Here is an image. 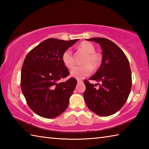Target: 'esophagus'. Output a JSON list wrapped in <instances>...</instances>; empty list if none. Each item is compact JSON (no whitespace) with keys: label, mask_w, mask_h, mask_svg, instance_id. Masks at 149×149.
<instances>
[{"label":"esophagus","mask_w":149,"mask_h":149,"mask_svg":"<svg viewBox=\"0 0 149 149\" xmlns=\"http://www.w3.org/2000/svg\"><path fill=\"white\" fill-rule=\"evenodd\" d=\"M77 83H82L83 82V81H82L81 79H78L77 80Z\"/></svg>","instance_id":"1"}]
</instances>
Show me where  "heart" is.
<instances>
[{
  "instance_id": "1",
  "label": "heart",
  "mask_w": 149,
  "mask_h": 149,
  "mask_svg": "<svg viewBox=\"0 0 149 149\" xmlns=\"http://www.w3.org/2000/svg\"><path fill=\"white\" fill-rule=\"evenodd\" d=\"M79 51L86 54L81 66H75L71 70V76L77 79H82L89 75L93 68H99L102 63V56L99 52H95V48L92 43L88 42H81L78 46ZM63 64L68 68H72L75 65V58L72 50H65L61 56Z\"/></svg>"
}]
</instances>
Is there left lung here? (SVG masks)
Instances as JSON below:
<instances>
[{"instance_id": "obj_1", "label": "left lung", "mask_w": 149, "mask_h": 149, "mask_svg": "<svg viewBox=\"0 0 149 149\" xmlns=\"http://www.w3.org/2000/svg\"><path fill=\"white\" fill-rule=\"evenodd\" d=\"M87 40L99 43L102 48V63L89 79L102 84L96 89L95 84L84 81L85 102L88 108L98 115H113L125 104L131 91L132 77L129 60L122 50L108 39L92 38Z\"/></svg>"}]
</instances>
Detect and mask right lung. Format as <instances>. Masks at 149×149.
Returning a JSON list of instances; mask_svg holds the SVG:
<instances>
[{
  "mask_svg": "<svg viewBox=\"0 0 149 149\" xmlns=\"http://www.w3.org/2000/svg\"><path fill=\"white\" fill-rule=\"evenodd\" d=\"M78 40L49 38L27 54L22 67L20 86L28 106L38 115L53 118L67 108L77 80L71 77L59 82L69 75L61 56Z\"/></svg>",
  "mask_w": 149,
  "mask_h": 149,
  "instance_id": "1",
  "label": "right lung"
}]
</instances>
